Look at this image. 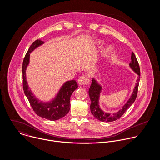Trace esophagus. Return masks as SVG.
<instances>
[{"label":"esophagus","instance_id":"obj_1","mask_svg":"<svg viewBox=\"0 0 160 160\" xmlns=\"http://www.w3.org/2000/svg\"><path fill=\"white\" fill-rule=\"evenodd\" d=\"M78 83L80 86L87 85L89 83V79L86 75H83L78 79Z\"/></svg>","mask_w":160,"mask_h":160}]
</instances>
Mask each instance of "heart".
Segmentation results:
<instances>
[{
	"label": "heart",
	"instance_id": "b5f03b06",
	"mask_svg": "<svg viewBox=\"0 0 160 160\" xmlns=\"http://www.w3.org/2000/svg\"><path fill=\"white\" fill-rule=\"evenodd\" d=\"M96 43H99V42H98V41H97Z\"/></svg>",
	"mask_w": 160,
	"mask_h": 160
}]
</instances>
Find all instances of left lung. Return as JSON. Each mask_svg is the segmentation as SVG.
Returning <instances> with one entry per match:
<instances>
[{
  "label": "left lung",
  "mask_w": 160,
  "mask_h": 160,
  "mask_svg": "<svg viewBox=\"0 0 160 160\" xmlns=\"http://www.w3.org/2000/svg\"><path fill=\"white\" fill-rule=\"evenodd\" d=\"M129 66L138 76L137 79V82L136 84V87L134 88V91L132 92V94L130 98L127 102V103L122 107V109L119 110L117 113H115L113 114L103 112L99 107V97L102 90V86L97 83L95 79L92 78L91 85L89 90V95L91 100L90 108L92 114L97 119L103 122H111L116 121L118 119H119L123 115L126 111L132 105V103L136 100L140 78V71L136 57L133 52H132L131 62L129 63Z\"/></svg>",
  "instance_id": "left-lung-1"
}]
</instances>
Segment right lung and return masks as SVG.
I'll return each mask as SVG.
<instances>
[{
    "instance_id": "1",
    "label": "right lung",
    "mask_w": 160,
    "mask_h": 160,
    "mask_svg": "<svg viewBox=\"0 0 160 160\" xmlns=\"http://www.w3.org/2000/svg\"><path fill=\"white\" fill-rule=\"evenodd\" d=\"M44 44L41 40L37 39L29 48L23 60V88L29 103L34 112L38 116L50 121L58 120L67 114L70 109V97L78 88L75 80L66 82L61 88L55 98L50 102H40L29 89L26 80V69L29 63L30 53L36 48Z\"/></svg>"
}]
</instances>
